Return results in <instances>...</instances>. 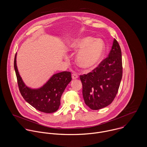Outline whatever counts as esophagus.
Masks as SVG:
<instances>
[{
	"instance_id": "1",
	"label": "esophagus",
	"mask_w": 147,
	"mask_h": 147,
	"mask_svg": "<svg viewBox=\"0 0 147 147\" xmlns=\"http://www.w3.org/2000/svg\"><path fill=\"white\" fill-rule=\"evenodd\" d=\"M78 78H79V76H78V75L77 74L73 73L72 74V79H76Z\"/></svg>"
}]
</instances>
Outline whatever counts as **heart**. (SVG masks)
Masks as SVG:
<instances>
[{
    "instance_id": "heart-1",
    "label": "heart",
    "mask_w": 147,
    "mask_h": 147,
    "mask_svg": "<svg viewBox=\"0 0 147 147\" xmlns=\"http://www.w3.org/2000/svg\"><path fill=\"white\" fill-rule=\"evenodd\" d=\"M71 50H79L76 57V63L84 69L95 68L100 62L105 52V45L99 38L83 37L72 41L69 45Z\"/></svg>"
}]
</instances>
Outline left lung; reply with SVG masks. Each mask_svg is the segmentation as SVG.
I'll use <instances>...</instances> for the list:
<instances>
[{
    "instance_id": "8db88e82",
    "label": "left lung",
    "mask_w": 147,
    "mask_h": 147,
    "mask_svg": "<svg viewBox=\"0 0 147 147\" xmlns=\"http://www.w3.org/2000/svg\"><path fill=\"white\" fill-rule=\"evenodd\" d=\"M122 78V52L114 39L108 57L92 72L80 76L85 104L92 110L110 105L118 93Z\"/></svg>"
}]
</instances>
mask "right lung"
Here are the masks:
<instances>
[{"instance_id":"obj_1","label":"right lung","mask_w":147,"mask_h":147,"mask_svg":"<svg viewBox=\"0 0 147 147\" xmlns=\"http://www.w3.org/2000/svg\"><path fill=\"white\" fill-rule=\"evenodd\" d=\"M16 55L14 59V68L19 90L24 99L41 112L52 113L57 111L61 105L63 92L72 80L71 72L63 71L54 74L41 88L32 89L25 84L19 73Z\"/></svg>"}]
</instances>
